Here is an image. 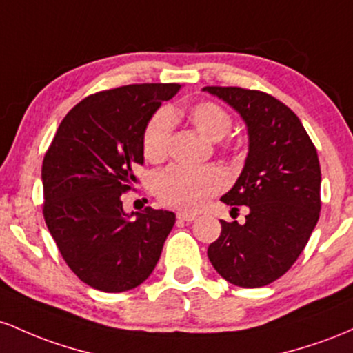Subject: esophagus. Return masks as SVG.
<instances>
[{"label": "esophagus", "mask_w": 353, "mask_h": 353, "mask_svg": "<svg viewBox=\"0 0 353 353\" xmlns=\"http://www.w3.org/2000/svg\"><path fill=\"white\" fill-rule=\"evenodd\" d=\"M176 219L181 220V221H192V220L196 219V215H195V213H190V212H178Z\"/></svg>", "instance_id": "1"}]
</instances>
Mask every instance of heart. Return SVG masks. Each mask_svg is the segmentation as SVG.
I'll list each match as a JSON object with an SVG mask.
<instances>
[{"mask_svg":"<svg viewBox=\"0 0 353 353\" xmlns=\"http://www.w3.org/2000/svg\"><path fill=\"white\" fill-rule=\"evenodd\" d=\"M196 132L212 141H219L232 128V117L225 108L213 101H200L185 112ZM181 117L176 108L158 110L146 121L141 134V148L146 160L158 163L168 155L173 121ZM227 176L216 166L188 168L172 165L155 178V193L170 207L198 210L213 195L225 188Z\"/></svg>","mask_w":353,"mask_h":353,"instance_id":"heart-1","label":"heart"}]
</instances>
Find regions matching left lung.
Wrapping results in <instances>:
<instances>
[{
	"label": "left lung",
	"mask_w": 353,
	"mask_h": 353,
	"mask_svg": "<svg viewBox=\"0 0 353 353\" xmlns=\"http://www.w3.org/2000/svg\"><path fill=\"white\" fill-rule=\"evenodd\" d=\"M247 125L248 155L239 180L221 201L245 223L220 220V236L208 259L230 283L256 288L283 275L314 232L320 216V163L299 117L272 94L236 86H205Z\"/></svg>",
	"instance_id": "1"
}]
</instances>
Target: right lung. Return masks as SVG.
Segmentation results:
<instances>
[{"instance_id": "right-lung-1", "label": "right lung", "mask_w": 353, "mask_h": 353, "mask_svg": "<svg viewBox=\"0 0 353 353\" xmlns=\"http://www.w3.org/2000/svg\"><path fill=\"white\" fill-rule=\"evenodd\" d=\"M180 88L145 83L91 94L63 118L43 160L46 227L74 275L97 290L143 283L175 225L166 210L126 213L121 193L143 163L146 121Z\"/></svg>"}]
</instances>
